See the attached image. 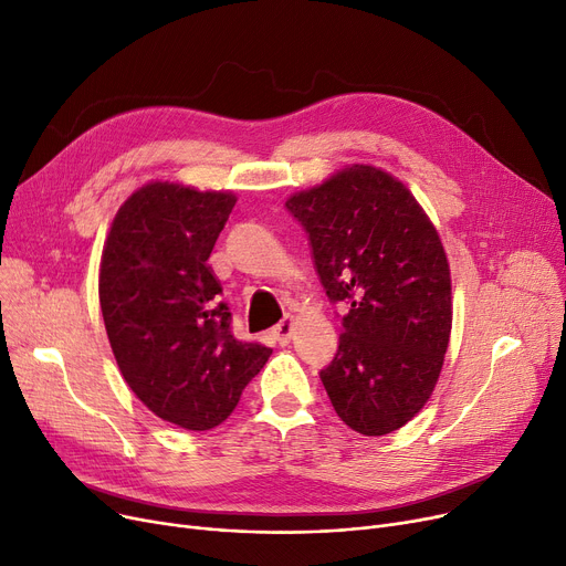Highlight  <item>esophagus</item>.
I'll return each instance as SVG.
<instances>
[{
  "mask_svg": "<svg viewBox=\"0 0 566 566\" xmlns=\"http://www.w3.org/2000/svg\"><path fill=\"white\" fill-rule=\"evenodd\" d=\"M292 332H294V319L292 317H283L279 325L272 329V336H274V340L279 345H285V343H290Z\"/></svg>",
  "mask_w": 566,
  "mask_h": 566,
  "instance_id": "1",
  "label": "esophagus"
}]
</instances>
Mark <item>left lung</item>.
I'll use <instances>...</instances> for the list:
<instances>
[{"instance_id": "1", "label": "left lung", "mask_w": 566, "mask_h": 566, "mask_svg": "<svg viewBox=\"0 0 566 566\" xmlns=\"http://www.w3.org/2000/svg\"><path fill=\"white\" fill-rule=\"evenodd\" d=\"M285 207L329 302L347 304L319 380L349 428L387 436L426 406L444 364L453 311L440 234L406 184L373 166H347Z\"/></svg>"}]
</instances>
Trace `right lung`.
I'll return each mask as SVG.
<instances>
[{
	"mask_svg": "<svg viewBox=\"0 0 566 566\" xmlns=\"http://www.w3.org/2000/svg\"><path fill=\"white\" fill-rule=\"evenodd\" d=\"M234 202L230 191L145 184L119 207L101 255V313L124 380L186 430L226 421L272 355L234 338L207 264Z\"/></svg>",
	"mask_w": 566,
	"mask_h": 566,
	"instance_id": "1",
	"label": "right lung"
}]
</instances>
